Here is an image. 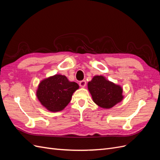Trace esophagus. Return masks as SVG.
Returning a JSON list of instances; mask_svg holds the SVG:
<instances>
[{"mask_svg": "<svg viewBox=\"0 0 160 160\" xmlns=\"http://www.w3.org/2000/svg\"><path fill=\"white\" fill-rule=\"evenodd\" d=\"M79 85H80V87H81V88H85L86 85V81L85 80L81 81L79 82Z\"/></svg>", "mask_w": 160, "mask_h": 160, "instance_id": "1", "label": "esophagus"}]
</instances>
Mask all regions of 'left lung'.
<instances>
[{"label":"left lung","mask_w":160,"mask_h":160,"mask_svg":"<svg viewBox=\"0 0 160 160\" xmlns=\"http://www.w3.org/2000/svg\"><path fill=\"white\" fill-rule=\"evenodd\" d=\"M88 89L94 102L105 109L111 108L123 98L122 87L115 85L101 75L93 77L88 83Z\"/></svg>","instance_id":"obj_1"}]
</instances>
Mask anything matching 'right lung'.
Segmentation results:
<instances>
[{
  "mask_svg": "<svg viewBox=\"0 0 160 160\" xmlns=\"http://www.w3.org/2000/svg\"><path fill=\"white\" fill-rule=\"evenodd\" d=\"M79 88L65 75H55L41 81L37 96L42 105L48 110L57 112L63 109L71 100L72 95Z\"/></svg>",
  "mask_w": 160,
  "mask_h": 160,
  "instance_id": "1",
  "label": "right lung"
}]
</instances>
